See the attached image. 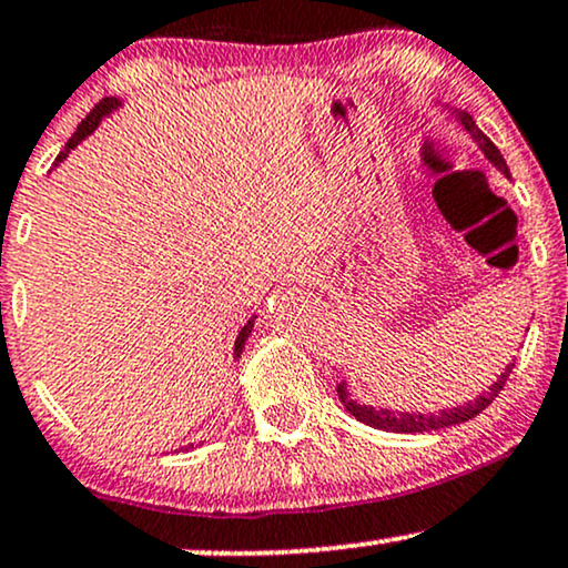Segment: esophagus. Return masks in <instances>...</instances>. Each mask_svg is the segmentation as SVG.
Here are the masks:
<instances>
[{
  "instance_id": "esophagus-1",
  "label": "esophagus",
  "mask_w": 568,
  "mask_h": 568,
  "mask_svg": "<svg viewBox=\"0 0 568 568\" xmlns=\"http://www.w3.org/2000/svg\"><path fill=\"white\" fill-rule=\"evenodd\" d=\"M293 277H296V283H306L308 270L306 267H296V270H293Z\"/></svg>"
}]
</instances>
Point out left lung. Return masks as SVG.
<instances>
[{
    "instance_id": "obj_1",
    "label": "left lung",
    "mask_w": 568,
    "mask_h": 568,
    "mask_svg": "<svg viewBox=\"0 0 568 568\" xmlns=\"http://www.w3.org/2000/svg\"><path fill=\"white\" fill-rule=\"evenodd\" d=\"M458 120H462V125L466 128V131L475 135V141L479 143V149H483V152L487 154V160H490L498 170L508 172L504 154H500L498 146H495V143L487 139L483 131H479L475 120H471V114L469 112H458ZM508 375H511V367H506V375H500L498 383H495L490 390L485 393V396L471 400V404L450 408V412H440V414H406V412H387V408L362 406V404H356L354 398H351V393L346 390V385H343V383L337 385V398L343 400V406H346L358 422H364V425H369V427L387 429V433H429V429H443V427L462 425V422H469L471 416L485 412V408L495 400V396L504 390Z\"/></svg>"
}]
</instances>
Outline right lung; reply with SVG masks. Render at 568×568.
Segmentation results:
<instances>
[{
  "mask_svg": "<svg viewBox=\"0 0 568 568\" xmlns=\"http://www.w3.org/2000/svg\"><path fill=\"white\" fill-rule=\"evenodd\" d=\"M118 104H120L118 99H112V97H110V99H102V102H99V104H93V110H91L89 114H85V118L81 120V125H78V131L73 133V139H70L68 143H64V152H62L60 156H57V162L64 160V156H68L70 149H75V146H78V141L85 139V135H89V133L93 131V128L99 125V120H102L104 114L110 112V110H114V106H118ZM251 327H254V320H248L246 325L241 327L239 337H235V356H241V354H243V343H246V337L251 335ZM189 448H191V445H189Z\"/></svg>",
  "mask_w": 568,
  "mask_h": 568,
  "instance_id": "add662e5",
  "label": "right lung"
}]
</instances>
